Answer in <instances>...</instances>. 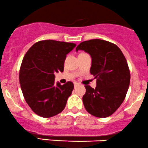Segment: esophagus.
Returning <instances> with one entry per match:
<instances>
[{
    "label": "esophagus",
    "mask_w": 148,
    "mask_h": 148,
    "mask_svg": "<svg viewBox=\"0 0 148 148\" xmlns=\"http://www.w3.org/2000/svg\"><path fill=\"white\" fill-rule=\"evenodd\" d=\"M74 87H77V86H78V85H79V83H77V82H74Z\"/></svg>",
    "instance_id": "esophagus-1"
}]
</instances>
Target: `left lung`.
<instances>
[{"mask_svg": "<svg viewBox=\"0 0 148 148\" xmlns=\"http://www.w3.org/2000/svg\"><path fill=\"white\" fill-rule=\"evenodd\" d=\"M88 53L92 58L90 74L95 88L86 85L82 100L89 114L98 118L112 115L124 100L130 82L128 64L120 48L103 40L84 41L76 48Z\"/></svg>", "mask_w": 148, "mask_h": 148, "instance_id": "obj_1", "label": "left lung"}]
</instances>
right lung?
I'll return each mask as SVG.
<instances>
[{"label":"right lung","mask_w":148,"mask_h":148,"mask_svg":"<svg viewBox=\"0 0 148 148\" xmlns=\"http://www.w3.org/2000/svg\"><path fill=\"white\" fill-rule=\"evenodd\" d=\"M75 46L71 42L46 40L34 43L26 53L19 83L26 102L37 115L50 118L65 108L74 84L55 83V73L64 71L66 55Z\"/></svg>","instance_id":"obj_1"}]
</instances>
